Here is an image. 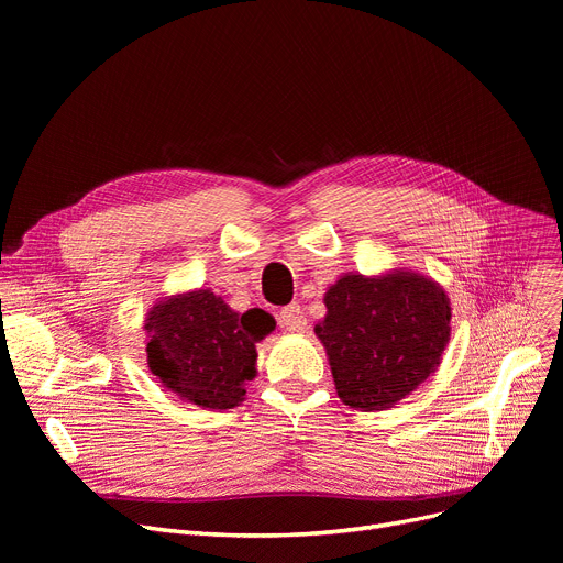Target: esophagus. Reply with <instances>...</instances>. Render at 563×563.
<instances>
[{"label":"esophagus","instance_id":"34e87169","mask_svg":"<svg viewBox=\"0 0 563 563\" xmlns=\"http://www.w3.org/2000/svg\"><path fill=\"white\" fill-rule=\"evenodd\" d=\"M278 321L291 333H303L308 327V319L301 306H287L278 312Z\"/></svg>","mask_w":563,"mask_h":563}]
</instances>
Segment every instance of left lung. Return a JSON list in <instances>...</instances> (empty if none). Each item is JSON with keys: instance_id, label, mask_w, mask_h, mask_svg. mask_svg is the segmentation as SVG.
<instances>
[{"instance_id": "1", "label": "left lung", "mask_w": 563, "mask_h": 563, "mask_svg": "<svg viewBox=\"0 0 563 563\" xmlns=\"http://www.w3.org/2000/svg\"><path fill=\"white\" fill-rule=\"evenodd\" d=\"M314 333L327 349L338 397L356 410H386L438 369L452 333L445 287L412 269L342 274L323 294Z\"/></svg>"}]
</instances>
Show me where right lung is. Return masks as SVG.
I'll use <instances>...</instances> for the list:
<instances>
[{
  "instance_id": "right-lung-1",
  "label": "right lung",
  "mask_w": 563,
  "mask_h": 563,
  "mask_svg": "<svg viewBox=\"0 0 563 563\" xmlns=\"http://www.w3.org/2000/svg\"><path fill=\"white\" fill-rule=\"evenodd\" d=\"M276 329L269 312H234L212 289L170 294L145 314V353L162 388L207 410L246 399L257 376L255 344Z\"/></svg>"
}]
</instances>
